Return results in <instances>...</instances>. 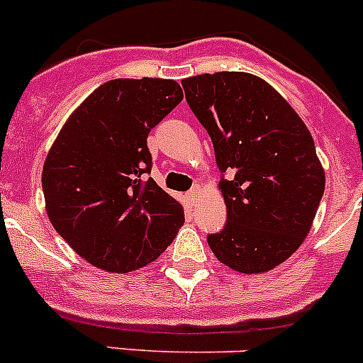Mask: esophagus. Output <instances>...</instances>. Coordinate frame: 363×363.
I'll list each match as a JSON object with an SVG mask.
<instances>
[{
  "mask_svg": "<svg viewBox=\"0 0 363 363\" xmlns=\"http://www.w3.org/2000/svg\"><path fill=\"white\" fill-rule=\"evenodd\" d=\"M199 196H201V189H199V186H196V189L190 190V192L186 194V201H189L190 206H194V204L197 203V199H199Z\"/></svg>",
  "mask_w": 363,
  "mask_h": 363,
  "instance_id": "1",
  "label": "esophagus"
}]
</instances>
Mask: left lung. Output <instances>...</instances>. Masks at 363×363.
Instances as JSON below:
<instances>
[{
	"label": "left lung",
	"instance_id": "1",
	"mask_svg": "<svg viewBox=\"0 0 363 363\" xmlns=\"http://www.w3.org/2000/svg\"><path fill=\"white\" fill-rule=\"evenodd\" d=\"M185 98L208 130L227 223L208 236L216 259L242 274L278 267L304 242L325 190L315 141L272 85L245 71L182 80Z\"/></svg>",
	"mask_w": 363,
	"mask_h": 363
}]
</instances>
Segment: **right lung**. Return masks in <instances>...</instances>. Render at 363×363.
<instances>
[{
    "label": "right lung",
    "mask_w": 363,
    "mask_h": 363,
    "mask_svg": "<svg viewBox=\"0 0 363 363\" xmlns=\"http://www.w3.org/2000/svg\"><path fill=\"white\" fill-rule=\"evenodd\" d=\"M166 78H117L82 101L43 164L45 209L89 264L130 272L154 262L185 222L183 206L148 178L147 138L182 103Z\"/></svg>",
    "instance_id": "right-lung-1"
}]
</instances>
